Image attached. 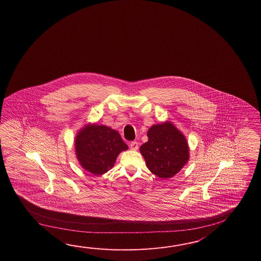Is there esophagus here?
<instances>
[{
  "label": "esophagus",
  "mask_w": 261,
  "mask_h": 261,
  "mask_svg": "<svg viewBox=\"0 0 261 261\" xmlns=\"http://www.w3.org/2000/svg\"><path fill=\"white\" fill-rule=\"evenodd\" d=\"M129 147H130V149L132 150L138 149V143H137V142H132V143H130V144H129Z\"/></svg>",
  "instance_id": "esophagus-1"
}]
</instances>
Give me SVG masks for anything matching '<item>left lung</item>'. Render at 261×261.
<instances>
[{
	"mask_svg": "<svg viewBox=\"0 0 261 261\" xmlns=\"http://www.w3.org/2000/svg\"><path fill=\"white\" fill-rule=\"evenodd\" d=\"M147 137L140 151L150 172L163 179L174 176L189 161L185 136L172 123L166 122L152 126Z\"/></svg>",
	"mask_w": 261,
	"mask_h": 261,
	"instance_id": "8db88e82",
	"label": "left lung"
}]
</instances>
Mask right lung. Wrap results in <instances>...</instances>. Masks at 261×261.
Listing matches in <instances>:
<instances>
[{
  "label": "right lung",
  "instance_id": "1",
  "mask_svg": "<svg viewBox=\"0 0 261 261\" xmlns=\"http://www.w3.org/2000/svg\"><path fill=\"white\" fill-rule=\"evenodd\" d=\"M128 149L117 130L103 125L87 126L75 138L77 160L85 170L99 175L115 165L118 154Z\"/></svg>",
  "mask_w": 261,
  "mask_h": 261
}]
</instances>
